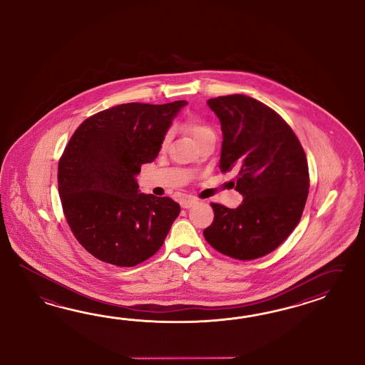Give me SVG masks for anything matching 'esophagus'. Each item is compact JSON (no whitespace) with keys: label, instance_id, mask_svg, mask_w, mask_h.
I'll use <instances>...</instances> for the list:
<instances>
[{"label":"esophagus","instance_id":"esophagus-1","mask_svg":"<svg viewBox=\"0 0 365 365\" xmlns=\"http://www.w3.org/2000/svg\"><path fill=\"white\" fill-rule=\"evenodd\" d=\"M197 203V199H194V197H187V199H183V200L180 202V206L183 208H190L192 207V206H195Z\"/></svg>","mask_w":365,"mask_h":365}]
</instances>
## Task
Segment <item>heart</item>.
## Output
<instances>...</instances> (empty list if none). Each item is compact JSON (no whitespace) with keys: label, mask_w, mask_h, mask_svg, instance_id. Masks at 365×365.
Listing matches in <instances>:
<instances>
[{"label":"heart","mask_w":365,"mask_h":365,"mask_svg":"<svg viewBox=\"0 0 365 365\" xmlns=\"http://www.w3.org/2000/svg\"><path fill=\"white\" fill-rule=\"evenodd\" d=\"M182 128L187 133L188 135H191L197 143L203 138H207V137L214 135L212 128H210L208 125H206L205 122H202V120H199V119L197 118H188L187 120L182 125ZM168 142V137H166L165 140H163V145H166Z\"/></svg>","instance_id":"heart-1"}]
</instances>
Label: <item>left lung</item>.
Returning <instances> with one entry per match:
<instances>
[{
  "label": "left lung",
  "mask_w": 365,
  "mask_h": 365,
  "mask_svg": "<svg viewBox=\"0 0 365 365\" xmlns=\"http://www.w3.org/2000/svg\"><path fill=\"white\" fill-rule=\"evenodd\" d=\"M220 122L219 168H237L243 203H212L214 222L203 231L208 245L227 257L252 260L280 246L306 206L309 178L295 133L272 108L242 94L208 99Z\"/></svg>",
  "instance_id": "1"
}]
</instances>
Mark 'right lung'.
I'll return each instance as SVG.
<instances>
[{
    "instance_id": "add662e5",
    "label": "right lung",
    "mask_w": 365,
    "mask_h": 365,
    "mask_svg": "<svg viewBox=\"0 0 365 365\" xmlns=\"http://www.w3.org/2000/svg\"><path fill=\"white\" fill-rule=\"evenodd\" d=\"M186 105H118L86 119L70 138L59 159V197L74 237L93 257L134 267L163 245L180 206L139 192L137 175Z\"/></svg>"
}]
</instances>
